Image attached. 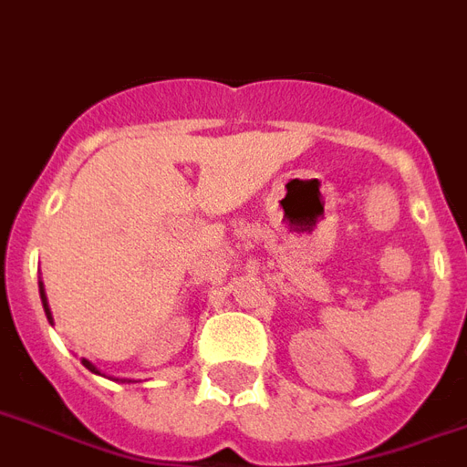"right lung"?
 Segmentation results:
<instances>
[{"instance_id":"add662e5","label":"right lung","mask_w":467,"mask_h":467,"mask_svg":"<svg viewBox=\"0 0 467 467\" xmlns=\"http://www.w3.org/2000/svg\"><path fill=\"white\" fill-rule=\"evenodd\" d=\"M38 290H41V303H44V310H47V317H48V320H51V313H48V305H47V296H44V285H41V283H38ZM83 364H86V367H88V369H90V371H96V367H93V364L88 362V359H83ZM96 374H98V371H96Z\"/></svg>"}]
</instances>
